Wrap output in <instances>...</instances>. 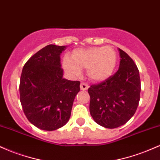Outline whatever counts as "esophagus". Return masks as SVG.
<instances>
[{"label": "esophagus", "mask_w": 160, "mask_h": 160, "mask_svg": "<svg viewBox=\"0 0 160 160\" xmlns=\"http://www.w3.org/2000/svg\"><path fill=\"white\" fill-rule=\"evenodd\" d=\"M88 88H89V85H88L87 83H86V82H81V83H80V89H81V90L85 91L88 89Z\"/></svg>", "instance_id": "34e87169"}]
</instances>
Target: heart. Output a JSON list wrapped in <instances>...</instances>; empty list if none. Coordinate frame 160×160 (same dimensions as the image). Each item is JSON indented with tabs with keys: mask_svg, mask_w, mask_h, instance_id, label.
I'll return each instance as SVG.
<instances>
[{
	"mask_svg": "<svg viewBox=\"0 0 160 160\" xmlns=\"http://www.w3.org/2000/svg\"><path fill=\"white\" fill-rule=\"evenodd\" d=\"M117 63V52L110 46L74 49L71 58L67 56L63 59L64 68L70 74L78 76L81 73V68H87L88 77L97 82L109 78Z\"/></svg>",
	"mask_w": 160,
	"mask_h": 160,
	"instance_id": "obj_1",
	"label": "heart"
}]
</instances>
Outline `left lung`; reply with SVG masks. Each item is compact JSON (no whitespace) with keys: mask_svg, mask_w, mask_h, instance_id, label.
<instances>
[{"mask_svg":"<svg viewBox=\"0 0 160 160\" xmlns=\"http://www.w3.org/2000/svg\"><path fill=\"white\" fill-rule=\"evenodd\" d=\"M118 50L121 58L118 71L88 89L91 116L95 122L108 128L127 122L135 114L140 101L141 80L137 65L127 53Z\"/></svg>","mask_w":160,"mask_h":160,"instance_id":"left-lung-1","label":"left lung"}]
</instances>
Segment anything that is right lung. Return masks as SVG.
Here are the masks:
<instances>
[{
  "mask_svg": "<svg viewBox=\"0 0 160 160\" xmlns=\"http://www.w3.org/2000/svg\"><path fill=\"white\" fill-rule=\"evenodd\" d=\"M65 46L47 45L28 60L22 71L20 102L31 123L53 131L68 122L80 82L63 78L60 55Z\"/></svg>",
  "mask_w": 160,
  "mask_h": 160,
  "instance_id": "right-lung-1",
  "label": "right lung"
}]
</instances>
